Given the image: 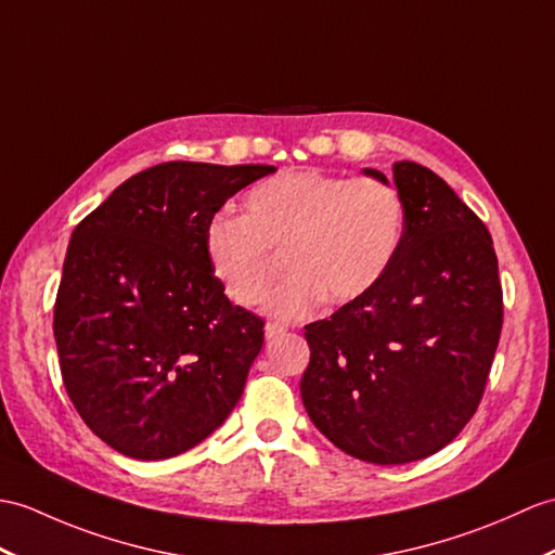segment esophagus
<instances>
[{
    "instance_id": "1",
    "label": "esophagus",
    "mask_w": 555,
    "mask_h": 555,
    "mask_svg": "<svg viewBox=\"0 0 555 555\" xmlns=\"http://www.w3.org/2000/svg\"><path fill=\"white\" fill-rule=\"evenodd\" d=\"M288 328L283 326V324H276V321H269V324L264 326V336H267V340H272V338H279V336H283V333H286Z\"/></svg>"
}]
</instances>
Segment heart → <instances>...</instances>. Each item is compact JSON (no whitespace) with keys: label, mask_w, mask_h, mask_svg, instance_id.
Returning <instances> with one entry per match:
<instances>
[{"label":"heart","mask_w":555,"mask_h":555,"mask_svg":"<svg viewBox=\"0 0 555 555\" xmlns=\"http://www.w3.org/2000/svg\"><path fill=\"white\" fill-rule=\"evenodd\" d=\"M404 224L402 193L385 179L288 170L243 193L241 217H210L203 255L238 307L262 300L281 255L288 274L264 305L276 317L298 319L321 300L347 305L376 288L402 246Z\"/></svg>","instance_id":"b5f03b06"}]
</instances>
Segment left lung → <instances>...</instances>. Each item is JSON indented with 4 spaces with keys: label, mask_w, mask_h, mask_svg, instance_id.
Masks as SVG:
<instances>
[{
    "label": "left lung",
    "mask_w": 555,
    "mask_h": 555,
    "mask_svg": "<svg viewBox=\"0 0 555 555\" xmlns=\"http://www.w3.org/2000/svg\"><path fill=\"white\" fill-rule=\"evenodd\" d=\"M392 172L406 205L402 246L376 288L305 326L300 380L317 428L378 466L430 456L466 428L504 324L482 219L428 167L402 160Z\"/></svg>",
    "instance_id": "obj_1"
}]
</instances>
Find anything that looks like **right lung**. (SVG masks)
I'll list each match as a JSON object with an SVG mask.
<instances>
[{"label":"right lung","instance_id":"add662e5","mask_svg":"<svg viewBox=\"0 0 555 555\" xmlns=\"http://www.w3.org/2000/svg\"><path fill=\"white\" fill-rule=\"evenodd\" d=\"M272 165L160 163L75 227L54 305L66 392L87 428L141 461L184 454L227 421L264 343L203 255L208 219Z\"/></svg>","mask_w":555,"mask_h":555}]
</instances>
